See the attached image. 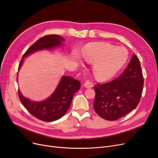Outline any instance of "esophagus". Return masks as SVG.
Returning <instances> with one entry per match:
<instances>
[{
	"instance_id": "esophagus-1",
	"label": "esophagus",
	"mask_w": 158,
	"mask_h": 158,
	"mask_svg": "<svg viewBox=\"0 0 158 158\" xmlns=\"http://www.w3.org/2000/svg\"><path fill=\"white\" fill-rule=\"evenodd\" d=\"M84 86L86 87V88H92L94 86V83H92V82H91L89 80H87L85 83H84Z\"/></svg>"
}]
</instances>
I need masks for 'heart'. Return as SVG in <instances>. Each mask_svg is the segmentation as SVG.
Wrapping results in <instances>:
<instances>
[{
    "label": "heart",
    "mask_w": 158,
    "mask_h": 158,
    "mask_svg": "<svg viewBox=\"0 0 158 158\" xmlns=\"http://www.w3.org/2000/svg\"><path fill=\"white\" fill-rule=\"evenodd\" d=\"M83 57L87 62L92 63V71L99 81L111 79L124 67L129 58L127 50L107 43H91L83 50ZM78 61L81 60L75 57Z\"/></svg>",
    "instance_id": "heart-1"
}]
</instances>
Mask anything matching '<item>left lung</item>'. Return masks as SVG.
<instances>
[{
    "label": "left lung",
    "mask_w": 158,
    "mask_h": 158,
    "mask_svg": "<svg viewBox=\"0 0 158 158\" xmlns=\"http://www.w3.org/2000/svg\"><path fill=\"white\" fill-rule=\"evenodd\" d=\"M143 85L140 61L134 54L119 77L94 86V110L100 117L106 120L119 119L138 106Z\"/></svg>",
    "instance_id": "obj_1"
}]
</instances>
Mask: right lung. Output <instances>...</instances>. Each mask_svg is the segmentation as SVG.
Wrapping results in <instances>:
<instances>
[{"label":"right lung","instance_id":"right-lung-1","mask_svg":"<svg viewBox=\"0 0 158 158\" xmlns=\"http://www.w3.org/2000/svg\"><path fill=\"white\" fill-rule=\"evenodd\" d=\"M65 40L60 35H48L41 37L23 55L20 60L19 70L21 67L23 58L40 50L52 49L59 46ZM81 87L79 81L72 77L63 76L60 81L56 90L49 98L40 102H33L25 98L19 90V99L24 106L36 118L50 122L62 118L70 108L73 96Z\"/></svg>","mask_w":158,"mask_h":158}]
</instances>
